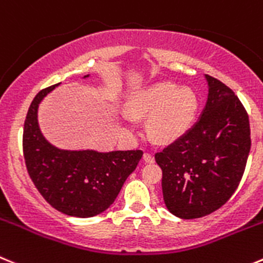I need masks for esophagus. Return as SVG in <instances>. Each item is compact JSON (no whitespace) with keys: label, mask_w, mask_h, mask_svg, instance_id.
<instances>
[{"label":"esophagus","mask_w":263,"mask_h":263,"mask_svg":"<svg viewBox=\"0 0 263 263\" xmlns=\"http://www.w3.org/2000/svg\"><path fill=\"white\" fill-rule=\"evenodd\" d=\"M143 159H144V161H146V162H154V161H155L154 155L149 154V152H144Z\"/></svg>","instance_id":"esophagus-1"}]
</instances>
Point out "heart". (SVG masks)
<instances>
[{"label":"heart","instance_id":"obj_1","mask_svg":"<svg viewBox=\"0 0 263 263\" xmlns=\"http://www.w3.org/2000/svg\"><path fill=\"white\" fill-rule=\"evenodd\" d=\"M197 97L190 87L171 81L156 82L134 92L127 111L136 117H148L147 133L157 143H173L190 130L196 117ZM127 132L134 126L127 117L122 120Z\"/></svg>","mask_w":263,"mask_h":263}]
</instances>
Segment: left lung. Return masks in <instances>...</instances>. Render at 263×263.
Wrapping results in <instances>:
<instances>
[{"instance_id": "left-lung-1", "label": "left lung", "mask_w": 263, "mask_h": 263, "mask_svg": "<svg viewBox=\"0 0 263 263\" xmlns=\"http://www.w3.org/2000/svg\"><path fill=\"white\" fill-rule=\"evenodd\" d=\"M208 101L196 124L155 154L162 171L167 211L182 219L200 218L232 196L246 171L251 129L246 108L229 86L205 74Z\"/></svg>"}]
</instances>
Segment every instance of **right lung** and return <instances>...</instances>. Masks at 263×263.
<instances>
[{
	"instance_id": "obj_1",
	"label": "right lung",
	"mask_w": 263,
	"mask_h": 263,
	"mask_svg": "<svg viewBox=\"0 0 263 263\" xmlns=\"http://www.w3.org/2000/svg\"><path fill=\"white\" fill-rule=\"evenodd\" d=\"M58 85L41 90L29 106L23 130L27 171L52 208L67 216L94 217L111 206L143 152L69 151L49 143L40 130L37 111L42 99Z\"/></svg>"
}]
</instances>
